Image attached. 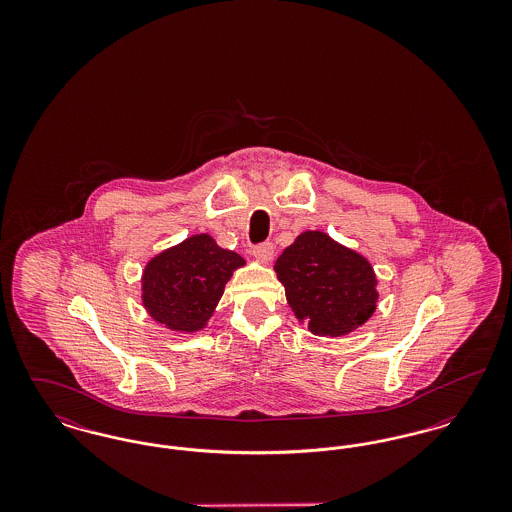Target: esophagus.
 <instances>
[{
	"mask_svg": "<svg viewBox=\"0 0 512 512\" xmlns=\"http://www.w3.org/2000/svg\"><path fill=\"white\" fill-rule=\"evenodd\" d=\"M251 253H253L259 261L268 263V261L272 259V255H274V245L270 244V242H263V244L255 245Z\"/></svg>",
	"mask_w": 512,
	"mask_h": 512,
	"instance_id": "1",
	"label": "esophagus"
}]
</instances>
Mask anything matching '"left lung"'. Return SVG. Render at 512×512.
<instances>
[{
	"instance_id": "obj_1",
	"label": "left lung",
	"mask_w": 512,
	"mask_h": 512,
	"mask_svg": "<svg viewBox=\"0 0 512 512\" xmlns=\"http://www.w3.org/2000/svg\"><path fill=\"white\" fill-rule=\"evenodd\" d=\"M274 270L288 303L317 336H343L376 309V276L359 253L324 232H303L278 257Z\"/></svg>"
}]
</instances>
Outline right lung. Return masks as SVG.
I'll return each mask as SVG.
<instances>
[{
  "mask_svg": "<svg viewBox=\"0 0 512 512\" xmlns=\"http://www.w3.org/2000/svg\"><path fill=\"white\" fill-rule=\"evenodd\" d=\"M244 259L199 234L151 259L144 270V307L172 330H201Z\"/></svg>",
  "mask_w": 512,
  "mask_h": 512,
  "instance_id": "right-lung-1",
  "label": "right lung"
}]
</instances>
